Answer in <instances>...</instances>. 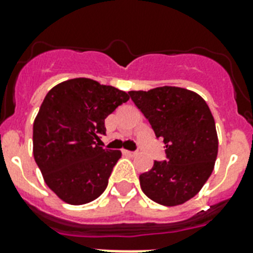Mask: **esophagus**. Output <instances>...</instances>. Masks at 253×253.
<instances>
[{"label":"esophagus","instance_id":"1","mask_svg":"<svg viewBox=\"0 0 253 253\" xmlns=\"http://www.w3.org/2000/svg\"><path fill=\"white\" fill-rule=\"evenodd\" d=\"M123 154L127 155V156H134L135 152H134V151H126V150H125V151H123Z\"/></svg>","mask_w":253,"mask_h":253}]
</instances>
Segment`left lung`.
<instances>
[{
    "mask_svg": "<svg viewBox=\"0 0 253 253\" xmlns=\"http://www.w3.org/2000/svg\"><path fill=\"white\" fill-rule=\"evenodd\" d=\"M128 94L166 148L167 160L155 162L139 176L142 190L164 206L184 204L208 181L218 155L215 122L208 103L194 91L177 86Z\"/></svg>",
    "mask_w": 253,
    "mask_h": 253,
    "instance_id": "left-lung-1",
    "label": "left lung"
}]
</instances>
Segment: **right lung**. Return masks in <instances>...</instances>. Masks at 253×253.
<instances>
[{
    "mask_svg": "<svg viewBox=\"0 0 253 253\" xmlns=\"http://www.w3.org/2000/svg\"><path fill=\"white\" fill-rule=\"evenodd\" d=\"M126 91L90 79H72L47 93L33 127L34 159L45 184L71 205L98 198L121 151L99 147L105 119L128 101Z\"/></svg>",
    "mask_w": 253,
    "mask_h": 253,
    "instance_id": "right-lung-1",
    "label": "right lung"
}]
</instances>
